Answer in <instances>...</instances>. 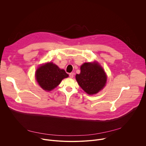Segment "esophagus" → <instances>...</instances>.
I'll return each instance as SVG.
<instances>
[{"mask_svg": "<svg viewBox=\"0 0 146 146\" xmlns=\"http://www.w3.org/2000/svg\"><path fill=\"white\" fill-rule=\"evenodd\" d=\"M74 73H70L69 74V77H70V78H73V77H74Z\"/></svg>", "mask_w": 146, "mask_h": 146, "instance_id": "esophagus-1", "label": "esophagus"}]
</instances>
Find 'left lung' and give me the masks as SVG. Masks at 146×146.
Masks as SVG:
<instances>
[{
    "label": "left lung",
    "mask_w": 146,
    "mask_h": 146,
    "mask_svg": "<svg viewBox=\"0 0 146 146\" xmlns=\"http://www.w3.org/2000/svg\"><path fill=\"white\" fill-rule=\"evenodd\" d=\"M80 73L76 76L80 87L88 95L99 92L105 86L107 76L102 67L96 62L84 63L80 67Z\"/></svg>",
    "instance_id": "obj_1"
}]
</instances>
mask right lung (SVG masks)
I'll list each match as a JSON object with an SVG mask.
<instances>
[{"instance_id": "right-lung-1", "label": "right lung", "mask_w": 146, "mask_h": 146, "mask_svg": "<svg viewBox=\"0 0 146 146\" xmlns=\"http://www.w3.org/2000/svg\"><path fill=\"white\" fill-rule=\"evenodd\" d=\"M69 75L64 69H60L52 62H48L39 66L35 74L37 82L41 88L50 91L56 88L61 81Z\"/></svg>"}]
</instances>
